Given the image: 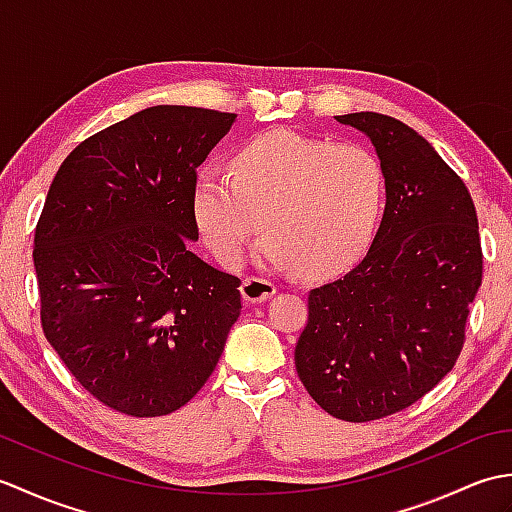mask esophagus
Listing matches in <instances>:
<instances>
[{
    "instance_id": "obj_1",
    "label": "esophagus",
    "mask_w": 512,
    "mask_h": 512,
    "mask_svg": "<svg viewBox=\"0 0 512 512\" xmlns=\"http://www.w3.org/2000/svg\"><path fill=\"white\" fill-rule=\"evenodd\" d=\"M277 292V286L273 281L262 277V275H248L242 284V297L246 306H253V303H262L270 299Z\"/></svg>"
}]
</instances>
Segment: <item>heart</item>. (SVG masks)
<instances>
[{"label": "heart", "mask_w": 512, "mask_h": 512, "mask_svg": "<svg viewBox=\"0 0 512 512\" xmlns=\"http://www.w3.org/2000/svg\"><path fill=\"white\" fill-rule=\"evenodd\" d=\"M385 200V169L358 143L273 129L253 136L231 169L204 167L193 211L206 246L226 266L244 259L259 228V255L321 275L343 264L374 231Z\"/></svg>", "instance_id": "obj_1"}]
</instances>
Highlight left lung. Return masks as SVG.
Here are the masks:
<instances>
[{
	"label": "left lung",
	"instance_id": "obj_1",
	"mask_svg": "<svg viewBox=\"0 0 512 512\" xmlns=\"http://www.w3.org/2000/svg\"><path fill=\"white\" fill-rule=\"evenodd\" d=\"M336 121L374 143L387 204L361 262L308 292L295 365L330 416L369 422L407 409L453 369L482 286V244L469 189L418 132L376 112Z\"/></svg>",
	"mask_w": 512,
	"mask_h": 512
}]
</instances>
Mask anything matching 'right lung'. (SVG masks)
Instances as JSON below:
<instances>
[{
    "mask_svg": "<svg viewBox=\"0 0 512 512\" xmlns=\"http://www.w3.org/2000/svg\"><path fill=\"white\" fill-rule=\"evenodd\" d=\"M235 114L156 105L61 162L35 228L41 328L101 405L156 418L198 394L242 310L191 250L198 167Z\"/></svg>",
    "mask_w": 512,
    "mask_h": 512,
    "instance_id": "right-lung-1",
    "label": "right lung"
}]
</instances>
